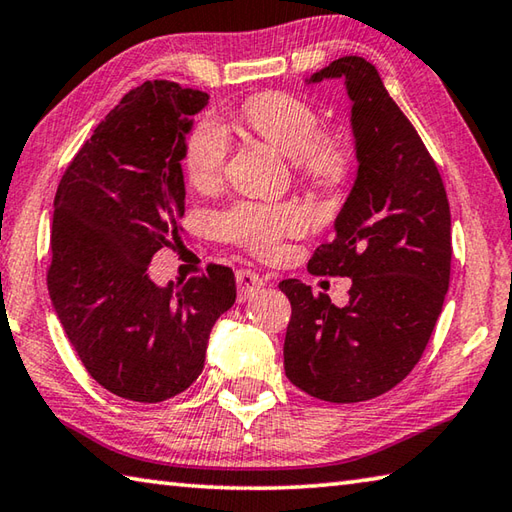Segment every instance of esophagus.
<instances>
[{
  "label": "esophagus",
  "instance_id": "34e87169",
  "mask_svg": "<svg viewBox=\"0 0 512 512\" xmlns=\"http://www.w3.org/2000/svg\"><path fill=\"white\" fill-rule=\"evenodd\" d=\"M236 281H238V296H240V301H249V298H254V294L258 292V289L265 285L263 276L252 272V269H238V272H236Z\"/></svg>",
  "mask_w": 512,
  "mask_h": 512
}]
</instances>
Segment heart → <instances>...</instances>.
<instances>
[{
	"label": "heart",
	"instance_id": "obj_1",
	"mask_svg": "<svg viewBox=\"0 0 512 512\" xmlns=\"http://www.w3.org/2000/svg\"><path fill=\"white\" fill-rule=\"evenodd\" d=\"M240 120L245 127L292 160L298 176L316 185H336L347 171L345 142L321 131V118L310 102L292 93H260L247 100ZM229 156V136L205 115L189 133L185 169L196 189L214 187L223 178ZM307 227L303 207L292 205H236L218 218V229L256 254H272L278 240Z\"/></svg>",
	"mask_w": 512,
	"mask_h": 512
}]
</instances>
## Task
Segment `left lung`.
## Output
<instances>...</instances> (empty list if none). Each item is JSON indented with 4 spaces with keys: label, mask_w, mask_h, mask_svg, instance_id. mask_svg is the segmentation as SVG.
Here are the masks:
<instances>
[{
    "label": "left lung",
    "mask_w": 512,
    "mask_h": 512,
    "mask_svg": "<svg viewBox=\"0 0 512 512\" xmlns=\"http://www.w3.org/2000/svg\"><path fill=\"white\" fill-rule=\"evenodd\" d=\"M341 80L352 104L356 180L310 272L352 278L350 303L287 278L292 303L285 374L330 403L379 397L421 359L450 283V205L435 160L363 57L345 55L307 77Z\"/></svg>",
    "instance_id": "left-lung-1"
}]
</instances>
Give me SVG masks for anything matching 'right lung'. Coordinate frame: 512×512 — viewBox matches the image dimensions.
<instances>
[{"instance_id":"right-lung-1","label":"right lung","mask_w":512,"mask_h":512,"mask_svg":"<svg viewBox=\"0 0 512 512\" xmlns=\"http://www.w3.org/2000/svg\"><path fill=\"white\" fill-rule=\"evenodd\" d=\"M209 95L144 82L95 127L55 194L48 294L95 381L115 397L158 403L202 368L211 327L236 303L229 267L156 285L153 254L182 231V165Z\"/></svg>"}]
</instances>
